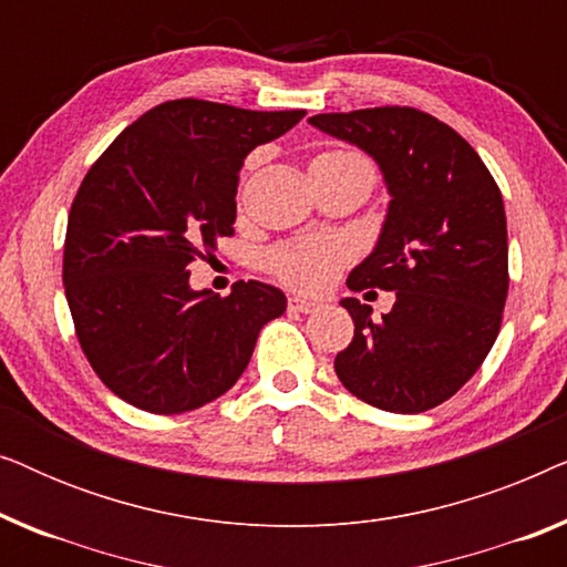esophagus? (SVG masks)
<instances>
[{
  "label": "esophagus",
  "mask_w": 567,
  "mask_h": 567,
  "mask_svg": "<svg viewBox=\"0 0 567 567\" xmlns=\"http://www.w3.org/2000/svg\"><path fill=\"white\" fill-rule=\"evenodd\" d=\"M289 309H291V312L309 315V312H317V309H320V301L305 299V297H291V299H289Z\"/></svg>",
  "instance_id": "obj_1"
}]
</instances>
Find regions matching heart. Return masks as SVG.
<instances>
[{"mask_svg":"<svg viewBox=\"0 0 567 567\" xmlns=\"http://www.w3.org/2000/svg\"><path fill=\"white\" fill-rule=\"evenodd\" d=\"M315 162H348V165H361L369 173H374L371 162L363 154L336 150L322 152ZM312 162V165H315ZM348 260V247L336 237H299L291 243L278 245L276 250L268 252V268L284 284L293 286L301 291H322L336 281L338 270Z\"/></svg>","mask_w":567,"mask_h":567,"instance_id":"b5f03b06","label":"heart"}]
</instances>
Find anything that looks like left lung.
Returning a JSON list of instances; mask_svg holds the SVG:
<instances>
[{
    "mask_svg": "<svg viewBox=\"0 0 567 567\" xmlns=\"http://www.w3.org/2000/svg\"><path fill=\"white\" fill-rule=\"evenodd\" d=\"M309 123L369 152L392 196L374 252L348 289L398 299L382 320L359 299L340 301L355 330L336 374L379 410L436 408L483 367L501 332L508 231L498 185L452 126L417 107L320 113Z\"/></svg>",
    "mask_w": 567,
    "mask_h": 567,
    "instance_id": "8db88e82",
    "label": "left lung"
}]
</instances>
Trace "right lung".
Instances as JSON below:
<instances>
[{
    "instance_id": "add662e5",
    "label": "right lung",
    "mask_w": 567,
    "mask_h": 567,
    "mask_svg": "<svg viewBox=\"0 0 567 567\" xmlns=\"http://www.w3.org/2000/svg\"><path fill=\"white\" fill-rule=\"evenodd\" d=\"M307 111L167 100L123 128L76 190L64 239V291L76 338L107 390L146 413L177 415L231 390L276 286L193 291L188 266L235 235L243 159Z\"/></svg>"
}]
</instances>
